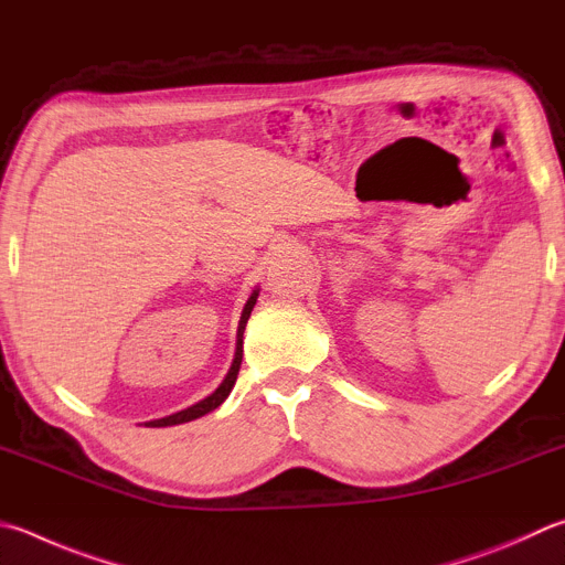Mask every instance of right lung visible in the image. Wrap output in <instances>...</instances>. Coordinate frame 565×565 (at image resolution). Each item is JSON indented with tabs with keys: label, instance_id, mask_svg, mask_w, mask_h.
Listing matches in <instances>:
<instances>
[{
	"label": "right lung",
	"instance_id": "obj_1",
	"mask_svg": "<svg viewBox=\"0 0 565 565\" xmlns=\"http://www.w3.org/2000/svg\"><path fill=\"white\" fill-rule=\"evenodd\" d=\"M256 296H259V291H254V294L249 296V301H247V306H244V311H242L239 328H237V353H234V363H232V367H230L227 377H224V381H222V385H220L217 390H214V393H212L210 397H204L202 403L192 405V407H188V409H182V413H175V415L162 417V419H152V423H148L150 427H170V425L190 423V419H198V417H202V415L212 413L214 407H220V405L224 403V399H227V395L232 393V387H234V383H237V375H239L242 353H244V351H242V335H244V326H247L249 316H252V309H254V303H256Z\"/></svg>",
	"mask_w": 565,
	"mask_h": 565
}]
</instances>
